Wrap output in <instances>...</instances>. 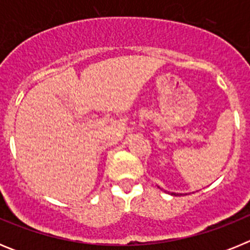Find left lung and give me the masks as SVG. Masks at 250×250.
<instances>
[{"label":"left lung","mask_w":250,"mask_h":250,"mask_svg":"<svg viewBox=\"0 0 250 250\" xmlns=\"http://www.w3.org/2000/svg\"><path fill=\"white\" fill-rule=\"evenodd\" d=\"M174 195H178V194H174Z\"/></svg>","instance_id":"left-lung-1"}]
</instances>
